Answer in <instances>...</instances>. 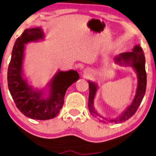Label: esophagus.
I'll return each instance as SVG.
<instances>
[{
  "label": "esophagus",
  "mask_w": 156,
  "mask_h": 156,
  "mask_svg": "<svg viewBox=\"0 0 156 156\" xmlns=\"http://www.w3.org/2000/svg\"><path fill=\"white\" fill-rule=\"evenodd\" d=\"M90 72H91V71H90V69L86 68V69H84V70H83V74H84L86 76H89V75H90Z\"/></svg>",
  "instance_id": "1"
}]
</instances>
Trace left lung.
<instances>
[{
    "instance_id": "8db88e82",
    "label": "left lung",
    "mask_w": 156,
    "mask_h": 156,
    "mask_svg": "<svg viewBox=\"0 0 156 156\" xmlns=\"http://www.w3.org/2000/svg\"><path fill=\"white\" fill-rule=\"evenodd\" d=\"M114 61L119 66H130L135 70L137 76V87L133 101L119 117L114 119L104 117L96 111L94 106V101L98 89L97 84L88 80L89 96H88V109L93 117L100 122L105 123H122L133 117L140 105L146 90L147 76L145 72V58L143 50L139 45H136L132 52H124L114 58Z\"/></svg>"
}]
</instances>
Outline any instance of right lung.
<instances>
[{
    "instance_id": "add662e5",
    "label": "right lung",
    "mask_w": 156,
    "mask_h": 156,
    "mask_svg": "<svg viewBox=\"0 0 156 156\" xmlns=\"http://www.w3.org/2000/svg\"><path fill=\"white\" fill-rule=\"evenodd\" d=\"M44 37L41 28L25 29L16 41L8 68V86L16 106L26 117L38 120L52 119L60 112L67 89L80 77L76 70H58L47 85L50 87L47 97L43 90L29 84L23 73L25 44L43 40Z\"/></svg>"
}]
</instances>
